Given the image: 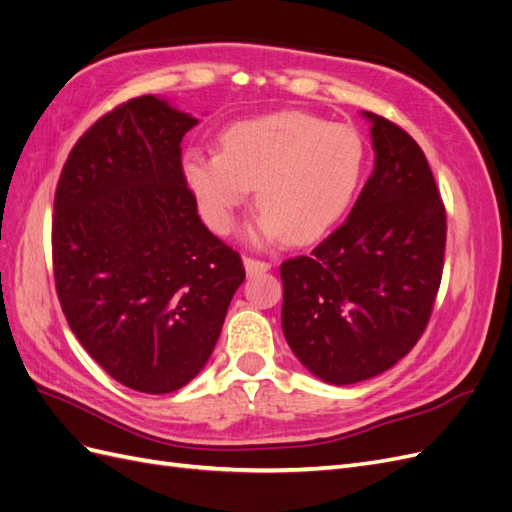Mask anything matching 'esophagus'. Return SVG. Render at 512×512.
<instances>
[{
  "label": "esophagus",
  "instance_id": "obj_1",
  "mask_svg": "<svg viewBox=\"0 0 512 512\" xmlns=\"http://www.w3.org/2000/svg\"><path fill=\"white\" fill-rule=\"evenodd\" d=\"M243 265H245V271L247 275H256V273H265L271 269V262H265V260H256V258H243Z\"/></svg>",
  "mask_w": 512,
  "mask_h": 512
}]
</instances>
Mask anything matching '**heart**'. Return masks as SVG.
Wrapping results in <instances>:
<instances>
[{
  "label": "heart",
  "mask_w": 512,
  "mask_h": 512,
  "mask_svg": "<svg viewBox=\"0 0 512 512\" xmlns=\"http://www.w3.org/2000/svg\"><path fill=\"white\" fill-rule=\"evenodd\" d=\"M363 164V141L352 128L292 111L228 128L222 153L188 151L183 173L215 232L230 230L256 190L265 237L303 245L346 213Z\"/></svg>",
  "instance_id": "1"
}]
</instances>
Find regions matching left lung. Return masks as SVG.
Returning <instances> with one entry per match:
<instances>
[{
    "label": "left lung",
    "mask_w": 512,
    "mask_h": 512,
    "mask_svg": "<svg viewBox=\"0 0 512 512\" xmlns=\"http://www.w3.org/2000/svg\"><path fill=\"white\" fill-rule=\"evenodd\" d=\"M376 164L348 220L309 256L282 262V329L314 376L354 384L421 339L444 267L446 211L423 149L374 113Z\"/></svg>",
    "instance_id": "obj_1"
}]
</instances>
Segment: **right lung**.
<instances>
[{
	"instance_id": "obj_1",
	"label": "right lung",
	"mask_w": 512,
	"mask_h": 512,
	"mask_svg": "<svg viewBox=\"0 0 512 512\" xmlns=\"http://www.w3.org/2000/svg\"><path fill=\"white\" fill-rule=\"evenodd\" d=\"M196 123L156 96L123 102L76 141L55 190L53 273L70 329L108 376L149 395L205 367L245 280L183 175Z\"/></svg>"
}]
</instances>
